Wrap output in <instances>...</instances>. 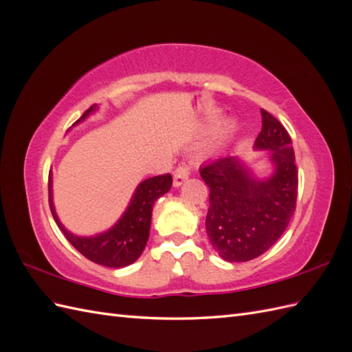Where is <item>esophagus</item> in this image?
<instances>
[{
    "instance_id": "1",
    "label": "esophagus",
    "mask_w": 352,
    "mask_h": 352,
    "mask_svg": "<svg viewBox=\"0 0 352 352\" xmlns=\"http://www.w3.org/2000/svg\"><path fill=\"white\" fill-rule=\"evenodd\" d=\"M189 168L186 166V164H178V166L175 168V170L172 172V177H174V186L175 188H178V186H182L186 180L189 178Z\"/></svg>"
}]
</instances>
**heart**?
Wrapping results in <instances>:
<instances>
[{"mask_svg":"<svg viewBox=\"0 0 352 352\" xmlns=\"http://www.w3.org/2000/svg\"><path fill=\"white\" fill-rule=\"evenodd\" d=\"M223 134H226V129H222V130L218 133V139H222Z\"/></svg>","mask_w":352,"mask_h":352,"instance_id":"1","label":"heart"}]
</instances>
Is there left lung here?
Instances as JSON below:
<instances>
[{"instance_id": "1", "label": "left lung", "mask_w": 352, "mask_h": 352, "mask_svg": "<svg viewBox=\"0 0 352 352\" xmlns=\"http://www.w3.org/2000/svg\"><path fill=\"white\" fill-rule=\"evenodd\" d=\"M257 149H269L274 174L257 180L236 157L199 169L210 189L206 231L227 261H248L266 252L287 228L296 208L298 170L292 139L278 119L261 109Z\"/></svg>"}]
</instances>
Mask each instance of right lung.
Here are the masks:
<instances>
[{
	"label": "right lung",
	"instance_id": "1",
	"mask_svg": "<svg viewBox=\"0 0 352 352\" xmlns=\"http://www.w3.org/2000/svg\"><path fill=\"white\" fill-rule=\"evenodd\" d=\"M95 109L96 106L87 109L76 124L83 121ZM170 174L146 178L145 182H142L138 186V189L130 201V206L126 207L122 218L110 230H107L106 233L92 237H80L72 234L58 221L54 210V204H52L51 174L48 180L50 208L58 228L62 230L65 237L68 239L69 243L80 254H83L86 258L94 261V263L107 267H124L134 263L140 257V254L144 252L149 237V227H151L153 206L157 198H160L170 189Z\"/></svg>",
	"mask_w": 352,
	"mask_h": 352
}]
</instances>
